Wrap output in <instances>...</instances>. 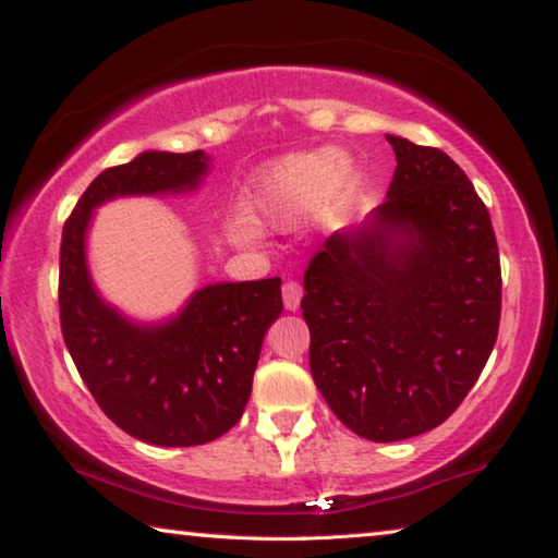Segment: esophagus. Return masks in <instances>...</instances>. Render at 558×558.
Here are the masks:
<instances>
[{"instance_id":"obj_1","label":"esophagus","mask_w":558,"mask_h":558,"mask_svg":"<svg viewBox=\"0 0 558 558\" xmlns=\"http://www.w3.org/2000/svg\"><path fill=\"white\" fill-rule=\"evenodd\" d=\"M302 300V286L295 280L282 282V302H286V310H298Z\"/></svg>"}]
</instances>
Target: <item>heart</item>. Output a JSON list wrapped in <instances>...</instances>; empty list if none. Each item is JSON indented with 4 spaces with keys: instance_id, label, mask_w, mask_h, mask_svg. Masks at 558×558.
I'll list each match as a JSON object with an SVG mask.
<instances>
[{
    "instance_id": "1",
    "label": "heart",
    "mask_w": 558,
    "mask_h": 558,
    "mask_svg": "<svg viewBox=\"0 0 558 558\" xmlns=\"http://www.w3.org/2000/svg\"><path fill=\"white\" fill-rule=\"evenodd\" d=\"M356 174L335 149H310L276 159L251 179L241 196L245 219L272 229H290L325 194L344 199L352 192ZM231 239L248 243L256 239L248 226H233Z\"/></svg>"
}]
</instances>
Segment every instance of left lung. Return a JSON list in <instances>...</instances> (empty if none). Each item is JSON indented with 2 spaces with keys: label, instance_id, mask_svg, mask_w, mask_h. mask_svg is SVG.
Masks as SVG:
<instances>
[{
  "label": "left lung",
  "instance_id": "left-lung-1",
  "mask_svg": "<svg viewBox=\"0 0 558 558\" xmlns=\"http://www.w3.org/2000/svg\"><path fill=\"white\" fill-rule=\"evenodd\" d=\"M386 140L389 199L315 253L300 302L319 393L374 442L440 426L485 369L502 315L495 229L468 174L438 147Z\"/></svg>",
  "mask_w": 558,
  "mask_h": 558
}]
</instances>
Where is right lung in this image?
<instances>
[{"mask_svg": "<svg viewBox=\"0 0 558 558\" xmlns=\"http://www.w3.org/2000/svg\"><path fill=\"white\" fill-rule=\"evenodd\" d=\"M206 169L202 149L143 153L93 179L63 223V342L102 413L153 446H204L239 423L263 337L282 313L280 278L202 288L172 323L140 327L96 295L83 241L98 204L122 194L184 192L199 186Z\"/></svg>", "mask_w": 558, "mask_h": 558, "instance_id": "add662e5", "label": "right lung"}]
</instances>
